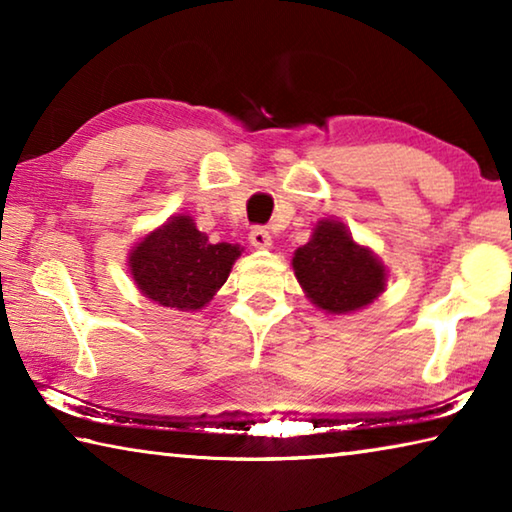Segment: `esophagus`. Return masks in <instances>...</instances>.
I'll use <instances>...</instances> for the list:
<instances>
[{
  "mask_svg": "<svg viewBox=\"0 0 512 512\" xmlns=\"http://www.w3.org/2000/svg\"><path fill=\"white\" fill-rule=\"evenodd\" d=\"M250 244H253L255 248H259V250H268L273 246V239H271V235H268V230H264V228H255V230H250Z\"/></svg>",
  "mask_w": 512,
  "mask_h": 512,
  "instance_id": "1",
  "label": "esophagus"
}]
</instances>
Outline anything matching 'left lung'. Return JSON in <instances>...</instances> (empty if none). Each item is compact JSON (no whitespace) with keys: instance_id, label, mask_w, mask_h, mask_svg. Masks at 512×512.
<instances>
[{"instance_id":"obj_1","label":"left lung","mask_w":512,"mask_h":512,"mask_svg":"<svg viewBox=\"0 0 512 512\" xmlns=\"http://www.w3.org/2000/svg\"><path fill=\"white\" fill-rule=\"evenodd\" d=\"M291 266L311 305L332 316L366 309L388 282L386 264L368 246L357 244L336 219L314 225L311 239L293 253Z\"/></svg>"}]
</instances>
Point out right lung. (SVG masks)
<instances>
[{"label": "right lung", "instance_id": "add662e5", "mask_svg": "<svg viewBox=\"0 0 512 512\" xmlns=\"http://www.w3.org/2000/svg\"><path fill=\"white\" fill-rule=\"evenodd\" d=\"M241 253L239 244H210L189 214H173L131 248L128 271L155 305L198 311L210 305Z\"/></svg>", "mask_w": 512, "mask_h": 512}]
</instances>
